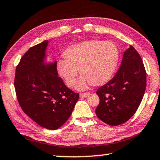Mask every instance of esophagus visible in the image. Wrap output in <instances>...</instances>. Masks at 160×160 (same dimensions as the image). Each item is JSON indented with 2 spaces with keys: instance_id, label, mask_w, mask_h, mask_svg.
<instances>
[{
  "instance_id": "34e87169",
  "label": "esophagus",
  "mask_w": 160,
  "mask_h": 160,
  "mask_svg": "<svg viewBox=\"0 0 160 160\" xmlns=\"http://www.w3.org/2000/svg\"><path fill=\"white\" fill-rule=\"evenodd\" d=\"M89 95H90V92H84V93H80V96L83 97V98H86Z\"/></svg>"
}]
</instances>
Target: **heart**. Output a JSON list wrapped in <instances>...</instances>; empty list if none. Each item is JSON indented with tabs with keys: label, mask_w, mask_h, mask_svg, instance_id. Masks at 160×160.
I'll return each mask as SVG.
<instances>
[{
	"label": "heart",
	"mask_w": 160,
	"mask_h": 160,
	"mask_svg": "<svg viewBox=\"0 0 160 160\" xmlns=\"http://www.w3.org/2000/svg\"><path fill=\"white\" fill-rule=\"evenodd\" d=\"M65 60L59 61L58 72L67 85L75 82L78 70L82 75L78 80V89L89 85L100 86L111 79L119 59L118 49L114 43L91 39L71 45L64 52Z\"/></svg>",
	"instance_id": "heart-1"
}]
</instances>
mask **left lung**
I'll return each instance as SVG.
<instances>
[{
	"mask_svg": "<svg viewBox=\"0 0 160 160\" xmlns=\"http://www.w3.org/2000/svg\"><path fill=\"white\" fill-rule=\"evenodd\" d=\"M146 85L147 72L142 57L130 45L116 75L97 90L100 98L95 109L97 116L111 126L126 122L139 108Z\"/></svg>",
	"mask_w": 160,
	"mask_h": 160,
	"instance_id": "8db88e82",
	"label": "left lung"
}]
</instances>
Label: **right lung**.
I'll use <instances>...</instances> for the list:
<instances>
[{"label":"right lung","mask_w":160,"mask_h":160,"mask_svg":"<svg viewBox=\"0 0 160 160\" xmlns=\"http://www.w3.org/2000/svg\"><path fill=\"white\" fill-rule=\"evenodd\" d=\"M48 41L31 48L16 67L14 86L21 109L39 126L61 127L70 117L79 93L69 89L57 70V62H44Z\"/></svg>","instance_id":"right-lung-1"}]
</instances>
